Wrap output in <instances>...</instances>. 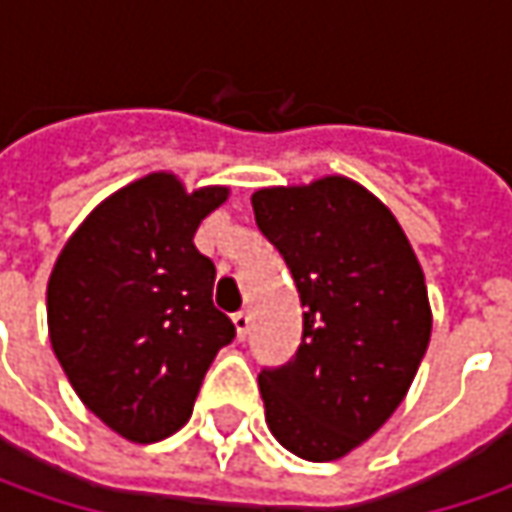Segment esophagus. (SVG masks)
<instances>
[{"instance_id": "obj_1", "label": "esophagus", "mask_w": 512, "mask_h": 512, "mask_svg": "<svg viewBox=\"0 0 512 512\" xmlns=\"http://www.w3.org/2000/svg\"><path fill=\"white\" fill-rule=\"evenodd\" d=\"M233 327H236V339L245 342L247 330H250V313H245V310L233 313Z\"/></svg>"}]
</instances>
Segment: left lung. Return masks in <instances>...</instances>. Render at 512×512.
I'll use <instances>...</instances> for the list:
<instances>
[{"label":"left lung","instance_id":"obj_1","mask_svg":"<svg viewBox=\"0 0 512 512\" xmlns=\"http://www.w3.org/2000/svg\"><path fill=\"white\" fill-rule=\"evenodd\" d=\"M250 202L305 307L296 356L259 373L265 422L299 459H342L416 379L433 327L422 265L387 205L347 176L262 187Z\"/></svg>","mask_w":512,"mask_h":512}]
</instances>
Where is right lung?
<instances>
[{
  "label": "right lung",
  "mask_w": 512,
  "mask_h": 512,
  "mask_svg": "<svg viewBox=\"0 0 512 512\" xmlns=\"http://www.w3.org/2000/svg\"><path fill=\"white\" fill-rule=\"evenodd\" d=\"M230 190L148 173L110 193L48 279V333L76 396L133 444L173 436L236 327L213 307L216 267L193 236Z\"/></svg>",
  "instance_id": "add662e5"
}]
</instances>
